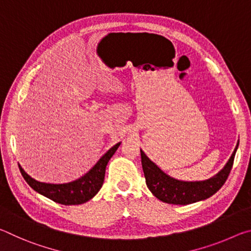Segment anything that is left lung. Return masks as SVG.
Masks as SVG:
<instances>
[{"label":"left lung","mask_w":251,"mask_h":251,"mask_svg":"<svg viewBox=\"0 0 251 251\" xmlns=\"http://www.w3.org/2000/svg\"><path fill=\"white\" fill-rule=\"evenodd\" d=\"M238 144L222 171L209 179L201 181H182L168 176L141 150L142 166L148 189L159 201L173 205H189L209 198L217 193L227 180L232 168Z\"/></svg>","instance_id":"1"}]
</instances>
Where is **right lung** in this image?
<instances>
[{"instance_id":"1","label":"right lung","mask_w":251,"mask_h":251,"mask_svg":"<svg viewBox=\"0 0 251 251\" xmlns=\"http://www.w3.org/2000/svg\"><path fill=\"white\" fill-rule=\"evenodd\" d=\"M120 145L121 143H117L116 145L110 148L97 161L95 166L87 174H85L83 177L78 178L77 180L67 182V184H46V182L37 181L33 179L31 176H28L20 165L19 168L25 181L35 192L50 198V201L62 203V205H80V203L90 201L100 192L104 182L105 169L107 166V163L112 158V156L115 154Z\"/></svg>"}]
</instances>
